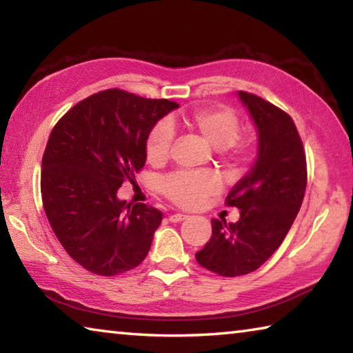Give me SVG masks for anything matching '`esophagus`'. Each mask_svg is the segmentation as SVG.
Returning a JSON list of instances; mask_svg holds the SVG:
<instances>
[{"mask_svg":"<svg viewBox=\"0 0 353 353\" xmlns=\"http://www.w3.org/2000/svg\"><path fill=\"white\" fill-rule=\"evenodd\" d=\"M188 218V214H183V213H174L170 216L171 223H181V221H185Z\"/></svg>","mask_w":353,"mask_h":353,"instance_id":"esophagus-1","label":"esophagus"}]
</instances>
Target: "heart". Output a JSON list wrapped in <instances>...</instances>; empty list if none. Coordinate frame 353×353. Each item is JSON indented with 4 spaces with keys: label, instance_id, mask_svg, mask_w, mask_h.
<instances>
[{
    "label": "heart",
    "instance_id": "1",
    "mask_svg": "<svg viewBox=\"0 0 353 353\" xmlns=\"http://www.w3.org/2000/svg\"><path fill=\"white\" fill-rule=\"evenodd\" d=\"M188 126L198 132L214 149H224L234 165H243L250 159V146L238 145L240 119L236 113L224 105L204 107L191 113ZM172 143L170 123L160 121L151 129L146 140V157L151 163H162L168 159ZM162 193L176 205L198 208L208 196L216 193L219 181L213 172H176L160 185Z\"/></svg>",
    "mask_w": 353,
    "mask_h": 353
}]
</instances>
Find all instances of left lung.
Masks as SVG:
<instances>
[{
  "label": "left lung",
  "mask_w": 353,
  "mask_h": 353,
  "mask_svg": "<svg viewBox=\"0 0 353 353\" xmlns=\"http://www.w3.org/2000/svg\"><path fill=\"white\" fill-rule=\"evenodd\" d=\"M238 98L256 129V157L225 199L240 208V219H212V238L196 252L201 266L224 277L259 270L276 252L307 188L305 152L291 117L255 94L238 92Z\"/></svg>",
  "instance_id": "1"
}]
</instances>
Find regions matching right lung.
Returning <instances> with one entry per match:
<instances>
[{"mask_svg":"<svg viewBox=\"0 0 353 353\" xmlns=\"http://www.w3.org/2000/svg\"><path fill=\"white\" fill-rule=\"evenodd\" d=\"M177 107L110 88L77 103L52 129L41 159V201L57 240L87 271L110 277L146 259L163 214L117 193L145 166L151 129Z\"/></svg>","mask_w":353,"mask_h":353,"instance_id":"obj_1","label":"right lung"}]
</instances>
